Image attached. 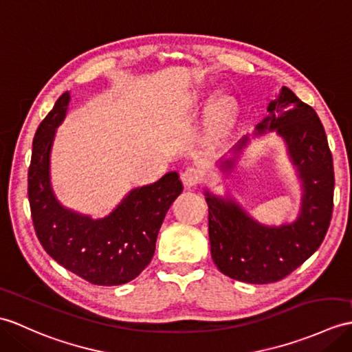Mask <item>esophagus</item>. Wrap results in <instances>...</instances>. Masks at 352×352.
Wrapping results in <instances>:
<instances>
[{"label":"esophagus","instance_id":"esophagus-1","mask_svg":"<svg viewBox=\"0 0 352 352\" xmlns=\"http://www.w3.org/2000/svg\"><path fill=\"white\" fill-rule=\"evenodd\" d=\"M182 179L186 187H193L198 186L204 179V170L199 168H187L182 174Z\"/></svg>","mask_w":352,"mask_h":352}]
</instances>
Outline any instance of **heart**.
<instances>
[{
  "mask_svg": "<svg viewBox=\"0 0 352 352\" xmlns=\"http://www.w3.org/2000/svg\"><path fill=\"white\" fill-rule=\"evenodd\" d=\"M236 113V102L234 97L222 94L211 104L210 117H208V129L207 138L210 144H220L223 138L230 132L234 124Z\"/></svg>",
  "mask_w": 352,
  "mask_h": 352,
  "instance_id": "heart-1",
  "label": "heart"
}]
</instances>
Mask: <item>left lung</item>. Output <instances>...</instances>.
Here are the masks:
<instances>
[{"label":"left lung","instance_id":"8db88e82","mask_svg":"<svg viewBox=\"0 0 352 352\" xmlns=\"http://www.w3.org/2000/svg\"><path fill=\"white\" fill-rule=\"evenodd\" d=\"M267 112L255 132L243 136L219 168L228 178L250 139L276 132L287 146L300 182L297 219L265 225L231 195L204 192L208 204L211 258L223 274L248 283L277 282L303 264L321 246L333 213V157L316 112L287 87L268 102Z\"/></svg>","mask_w":352,"mask_h":352}]
</instances>
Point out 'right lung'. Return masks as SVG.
<instances>
[{
    "label": "right lung",
    "mask_w": 352,
    "mask_h": 352,
    "mask_svg": "<svg viewBox=\"0 0 352 352\" xmlns=\"http://www.w3.org/2000/svg\"><path fill=\"white\" fill-rule=\"evenodd\" d=\"M70 93L55 102L32 141L28 199L34 230L47 255L89 283L116 287L150 264L160 226L183 184L175 170L156 183L135 187L108 216L94 219L64 207L51 183L56 129L67 116Z\"/></svg>",
    "instance_id": "right-lung-1"
}]
</instances>
